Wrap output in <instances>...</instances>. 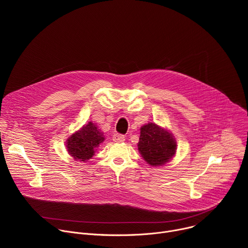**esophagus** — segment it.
<instances>
[{
	"mask_svg": "<svg viewBox=\"0 0 248 248\" xmlns=\"http://www.w3.org/2000/svg\"><path fill=\"white\" fill-rule=\"evenodd\" d=\"M124 139H125V137L123 134L116 133V134L113 135V140L115 141V142H124Z\"/></svg>",
	"mask_w": 248,
	"mask_h": 248,
	"instance_id": "1",
	"label": "esophagus"
}]
</instances>
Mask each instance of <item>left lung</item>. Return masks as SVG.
I'll use <instances>...</instances> for the list:
<instances>
[{
    "label": "left lung",
    "mask_w": 248,
    "mask_h": 248,
    "mask_svg": "<svg viewBox=\"0 0 248 248\" xmlns=\"http://www.w3.org/2000/svg\"><path fill=\"white\" fill-rule=\"evenodd\" d=\"M137 146L141 156L150 166L159 167L174 156L176 141L168 130L150 123L141 126Z\"/></svg>",
    "instance_id": "8db88e82"
}]
</instances>
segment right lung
Returning <instances> with one entry per match:
<instances>
[{
	"mask_svg": "<svg viewBox=\"0 0 248 248\" xmlns=\"http://www.w3.org/2000/svg\"><path fill=\"white\" fill-rule=\"evenodd\" d=\"M104 133L89 122L66 140V149L76 161L86 162L91 159L96 148L104 141Z\"/></svg>",
	"mask_w": 248,
	"mask_h": 248,
	"instance_id": "right-lung-1",
	"label": "right lung"
}]
</instances>
